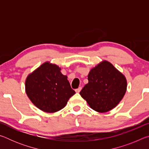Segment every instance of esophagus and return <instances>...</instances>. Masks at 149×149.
I'll return each instance as SVG.
<instances>
[{
  "instance_id": "obj_1",
  "label": "esophagus",
  "mask_w": 149,
  "mask_h": 149,
  "mask_svg": "<svg viewBox=\"0 0 149 149\" xmlns=\"http://www.w3.org/2000/svg\"><path fill=\"white\" fill-rule=\"evenodd\" d=\"M81 89H82V88L81 87H79V88H77V89H75V92H76V93H79L81 91Z\"/></svg>"
}]
</instances>
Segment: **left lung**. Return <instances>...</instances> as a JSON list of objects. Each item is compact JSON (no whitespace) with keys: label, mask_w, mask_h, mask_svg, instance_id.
Returning a JSON list of instances; mask_svg holds the SVG:
<instances>
[{"label":"left lung","mask_w":149,"mask_h":149,"mask_svg":"<svg viewBox=\"0 0 149 149\" xmlns=\"http://www.w3.org/2000/svg\"><path fill=\"white\" fill-rule=\"evenodd\" d=\"M88 81L80 95L91 108L100 113L116 107L127 90L125 75L107 60L100 62L90 70Z\"/></svg>","instance_id":"obj_1"}]
</instances>
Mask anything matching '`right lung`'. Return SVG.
Segmentation results:
<instances>
[{
	"mask_svg": "<svg viewBox=\"0 0 149 149\" xmlns=\"http://www.w3.org/2000/svg\"><path fill=\"white\" fill-rule=\"evenodd\" d=\"M60 70L58 65L46 62L26 78L25 87L27 97L43 112L54 113L62 110L75 93L68 77Z\"/></svg>",
	"mask_w": 149,
	"mask_h": 149,
	"instance_id": "obj_1",
	"label": "right lung"
}]
</instances>
